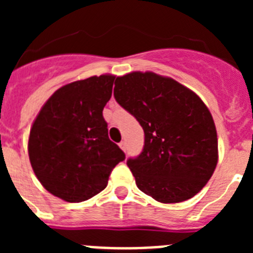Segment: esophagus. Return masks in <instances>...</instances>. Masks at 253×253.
<instances>
[{"label": "esophagus", "mask_w": 253, "mask_h": 253, "mask_svg": "<svg viewBox=\"0 0 253 253\" xmlns=\"http://www.w3.org/2000/svg\"><path fill=\"white\" fill-rule=\"evenodd\" d=\"M119 147L125 152L126 151V142H125V140H122V142L119 143Z\"/></svg>", "instance_id": "1"}]
</instances>
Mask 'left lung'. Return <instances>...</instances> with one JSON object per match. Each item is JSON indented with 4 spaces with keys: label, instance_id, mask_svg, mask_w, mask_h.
I'll return each mask as SVG.
<instances>
[{
    "label": "left lung",
    "instance_id": "8db88e82",
    "mask_svg": "<svg viewBox=\"0 0 253 253\" xmlns=\"http://www.w3.org/2000/svg\"><path fill=\"white\" fill-rule=\"evenodd\" d=\"M114 97L144 130L142 153L126 161L138 189L165 204L195 196L218 162L215 125L202 99L153 72L116 77Z\"/></svg>",
    "mask_w": 253,
    "mask_h": 253
}]
</instances>
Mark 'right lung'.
Segmentation results:
<instances>
[{
    "label": "right lung",
    "instance_id": "right-lung-1",
    "mask_svg": "<svg viewBox=\"0 0 253 253\" xmlns=\"http://www.w3.org/2000/svg\"><path fill=\"white\" fill-rule=\"evenodd\" d=\"M115 76L102 75L60 87L33 123L29 158L40 184L68 203L92 198L106 187L125 153L107 135L102 116Z\"/></svg>",
    "mask_w": 253,
    "mask_h": 253
}]
</instances>
